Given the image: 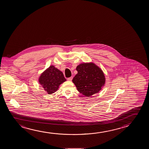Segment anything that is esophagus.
Returning <instances> with one entry per match:
<instances>
[{
  "instance_id": "obj_1",
  "label": "esophagus",
  "mask_w": 149,
  "mask_h": 149,
  "mask_svg": "<svg viewBox=\"0 0 149 149\" xmlns=\"http://www.w3.org/2000/svg\"><path fill=\"white\" fill-rule=\"evenodd\" d=\"M68 80H69V81H72V80L73 79V77H70L68 78Z\"/></svg>"
}]
</instances>
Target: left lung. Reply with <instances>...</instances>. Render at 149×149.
<instances>
[{"label":"left lung","mask_w":149,"mask_h":149,"mask_svg":"<svg viewBox=\"0 0 149 149\" xmlns=\"http://www.w3.org/2000/svg\"><path fill=\"white\" fill-rule=\"evenodd\" d=\"M78 73L72 81L78 91L86 97L98 93L104 86L106 79L102 69L94 63H81L76 67Z\"/></svg>","instance_id":"obj_1"}]
</instances>
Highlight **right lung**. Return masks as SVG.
Instances as JSON below:
<instances>
[{"label":"right lung","instance_id":"1","mask_svg":"<svg viewBox=\"0 0 149 149\" xmlns=\"http://www.w3.org/2000/svg\"><path fill=\"white\" fill-rule=\"evenodd\" d=\"M66 81L63 72L51 65L46 69L39 78V82L49 94L56 92L59 86Z\"/></svg>","mask_w":149,"mask_h":149}]
</instances>
